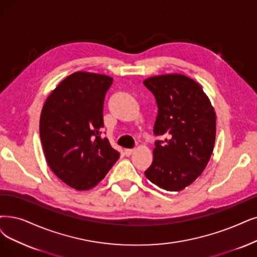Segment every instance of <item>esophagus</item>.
<instances>
[{
  "mask_svg": "<svg viewBox=\"0 0 257 257\" xmlns=\"http://www.w3.org/2000/svg\"><path fill=\"white\" fill-rule=\"evenodd\" d=\"M134 152H135V149H126V150H124V154H125L126 156H131Z\"/></svg>",
  "mask_w": 257,
  "mask_h": 257,
  "instance_id": "esophagus-1",
  "label": "esophagus"
}]
</instances>
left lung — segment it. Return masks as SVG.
I'll return each mask as SVG.
<instances>
[{
	"mask_svg": "<svg viewBox=\"0 0 257 257\" xmlns=\"http://www.w3.org/2000/svg\"><path fill=\"white\" fill-rule=\"evenodd\" d=\"M143 84L155 96L158 115L154 159L145 172L159 188L178 192L206 169L216 137V114L202 87L180 74L148 78Z\"/></svg>",
	"mask_w": 257,
	"mask_h": 257,
	"instance_id": "8db88e82",
	"label": "left lung"
}]
</instances>
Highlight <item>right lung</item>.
<instances>
[{
  "instance_id": "obj_1",
  "label": "right lung",
  "mask_w": 257,
  "mask_h": 257,
  "mask_svg": "<svg viewBox=\"0 0 257 257\" xmlns=\"http://www.w3.org/2000/svg\"><path fill=\"white\" fill-rule=\"evenodd\" d=\"M111 83L108 76L77 71L53 90L41 112L40 137L48 166L78 191L97 186L120 156L100 136Z\"/></svg>"
}]
</instances>
